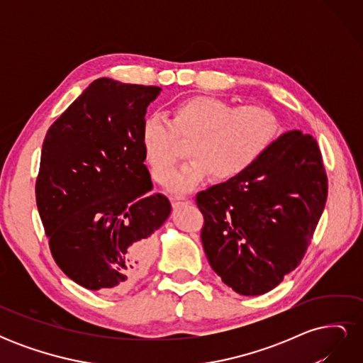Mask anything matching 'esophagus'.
I'll return each instance as SVG.
<instances>
[{"label": "esophagus", "instance_id": "esophagus-1", "mask_svg": "<svg viewBox=\"0 0 363 363\" xmlns=\"http://www.w3.org/2000/svg\"><path fill=\"white\" fill-rule=\"evenodd\" d=\"M171 203H172V207H179V206H184V204H191V200L188 199V196H172L171 199Z\"/></svg>", "mask_w": 363, "mask_h": 363}]
</instances>
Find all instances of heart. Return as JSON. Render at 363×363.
<instances>
[{
	"label": "heart",
	"mask_w": 363,
	"mask_h": 363,
	"mask_svg": "<svg viewBox=\"0 0 363 363\" xmlns=\"http://www.w3.org/2000/svg\"><path fill=\"white\" fill-rule=\"evenodd\" d=\"M281 131L279 115L265 106H240L211 95H192L171 107L169 119L150 115L140 125V145L151 177L167 183L182 157L178 140L190 142L193 160L172 178L175 192L207 175L238 180L267 155Z\"/></svg>",
	"instance_id": "heart-1"
}]
</instances>
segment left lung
<instances>
[{
  "mask_svg": "<svg viewBox=\"0 0 363 363\" xmlns=\"http://www.w3.org/2000/svg\"><path fill=\"white\" fill-rule=\"evenodd\" d=\"M327 191L315 138L300 130L283 133L244 177L196 194L212 269L240 295L276 288L303 260Z\"/></svg>",
  "mask_w": 363,
  "mask_h": 363,
  "instance_id": "left-lung-1",
  "label": "left lung"
}]
</instances>
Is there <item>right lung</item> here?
<instances>
[{
    "mask_svg": "<svg viewBox=\"0 0 363 363\" xmlns=\"http://www.w3.org/2000/svg\"><path fill=\"white\" fill-rule=\"evenodd\" d=\"M157 86L98 79L43 139L36 204L52 259L91 291L121 292L150 268L152 233L171 203L148 194L152 182L140 145Z\"/></svg>",
    "mask_w": 363,
    "mask_h": 363,
    "instance_id": "add662e5",
    "label": "right lung"
}]
</instances>
